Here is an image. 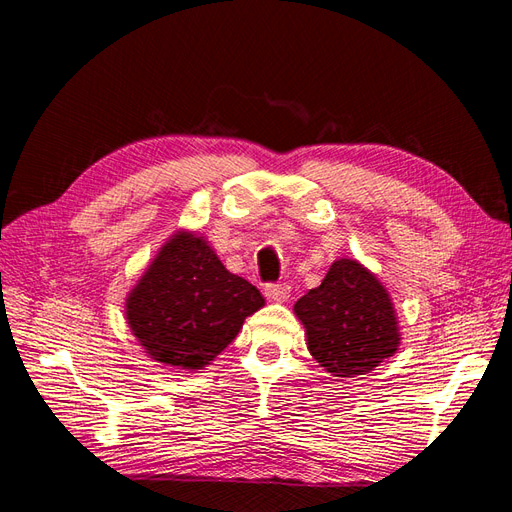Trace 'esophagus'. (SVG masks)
I'll return each mask as SVG.
<instances>
[{
    "instance_id": "obj_1",
    "label": "esophagus",
    "mask_w": 512,
    "mask_h": 512,
    "mask_svg": "<svg viewBox=\"0 0 512 512\" xmlns=\"http://www.w3.org/2000/svg\"><path fill=\"white\" fill-rule=\"evenodd\" d=\"M265 294H267V299H271V301L284 303L290 297V286L288 284H267Z\"/></svg>"
}]
</instances>
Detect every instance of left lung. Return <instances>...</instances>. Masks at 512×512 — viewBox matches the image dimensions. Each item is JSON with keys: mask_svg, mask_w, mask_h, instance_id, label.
Masks as SVG:
<instances>
[{"mask_svg": "<svg viewBox=\"0 0 512 512\" xmlns=\"http://www.w3.org/2000/svg\"><path fill=\"white\" fill-rule=\"evenodd\" d=\"M309 354L333 378L374 371L401 344L389 290L354 258H337L318 288L294 303Z\"/></svg>", "mask_w": 512, "mask_h": 512, "instance_id": "left-lung-1", "label": "left lung"}]
</instances>
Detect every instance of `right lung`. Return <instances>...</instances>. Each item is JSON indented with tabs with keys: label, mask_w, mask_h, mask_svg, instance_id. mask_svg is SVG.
Listing matches in <instances>:
<instances>
[{
	"label": "right lung",
	"mask_w": 512,
	"mask_h": 512,
	"mask_svg": "<svg viewBox=\"0 0 512 512\" xmlns=\"http://www.w3.org/2000/svg\"><path fill=\"white\" fill-rule=\"evenodd\" d=\"M265 297L230 273L205 237L177 230L126 297V322L151 361L196 371L211 365Z\"/></svg>",
	"instance_id": "obj_1"
}]
</instances>
